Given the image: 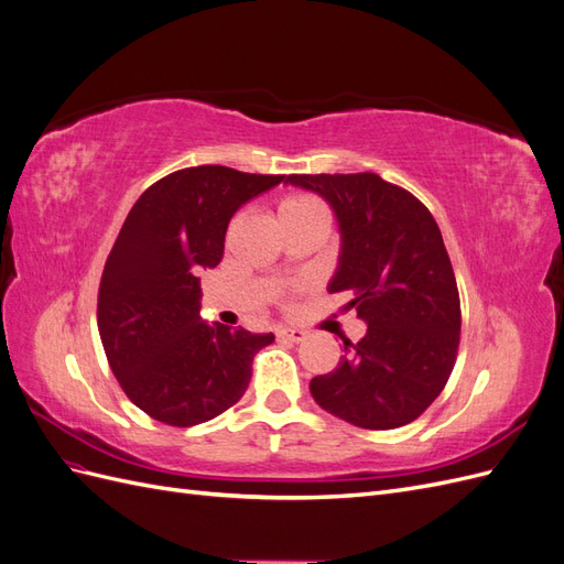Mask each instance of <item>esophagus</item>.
Returning <instances> with one entry per match:
<instances>
[{"mask_svg":"<svg viewBox=\"0 0 564 564\" xmlns=\"http://www.w3.org/2000/svg\"><path fill=\"white\" fill-rule=\"evenodd\" d=\"M305 334L303 329H292V327H280L278 329V338H284V340H292V344H301V340H305Z\"/></svg>","mask_w":564,"mask_h":564,"instance_id":"34e87169","label":"esophagus"}]
</instances>
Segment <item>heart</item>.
Listing matches in <instances>:
<instances>
[{"label":"heart","instance_id":"heart-1","mask_svg":"<svg viewBox=\"0 0 564 564\" xmlns=\"http://www.w3.org/2000/svg\"><path fill=\"white\" fill-rule=\"evenodd\" d=\"M275 216L280 220V226H286L308 216H327V207H324V202L319 197L311 193H286L278 199Z\"/></svg>","mask_w":564,"mask_h":564}]
</instances>
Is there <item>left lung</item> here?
Segmentation results:
<instances>
[{
	"instance_id": "8db88e82",
	"label": "left lung",
	"mask_w": 564,
	"mask_h": 564,
	"mask_svg": "<svg viewBox=\"0 0 564 564\" xmlns=\"http://www.w3.org/2000/svg\"><path fill=\"white\" fill-rule=\"evenodd\" d=\"M332 204L340 259L329 294L367 322L334 371L311 381L315 402L369 431L412 423L447 386L460 338V301L449 253L421 199L379 174H292Z\"/></svg>"
}]
</instances>
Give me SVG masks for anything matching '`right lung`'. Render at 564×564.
Listing matches in <instances>:
<instances>
[{
	"instance_id": "right-lung-1",
	"label": "right lung",
	"mask_w": 564,
	"mask_h": 564,
	"mask_svg": "<svg viewBox=\"0 0 564 564\" xmlns=\"http://www.w3.org/2000/svg\"><path fill=\"white\" fill-rule=\"evenodd\" d=\"M284 176L187 166L135 199L104 268L98 332L127 398L148 416L187 429L245 395L253 355L272 334L199 317V272L224 259L232 214Z\"/></svg>"
}]
</instances>
